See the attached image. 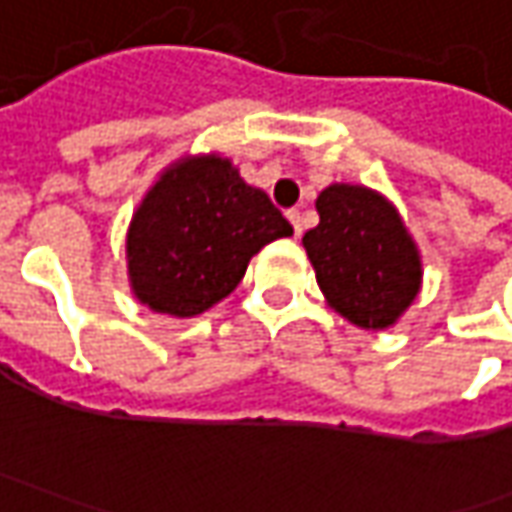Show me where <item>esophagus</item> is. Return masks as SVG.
<instances>
[{"instance_id": "esophagus-1", "label": "esophagus", "mask_w": 512, "mask_h": 512, "mask_svg": "<svg viewBox=\"0 0 512 512\" xmlns=\"http://www.w3.org/2000/svg\"><path fill=\"white\" fill-rule=\"evenodd\" d=\"M287 219H290L293 233H296V239H299V236H302V213H299V210H287Z\"/></svg>"}]
</instances>
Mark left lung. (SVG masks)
<instances>
[{"mask_svg": "<svg viewBox=\"0 0 512 512\" xmlns=\"http://www.w3.org/2000/svg\"><path fill=\"white\" fill-rule=\"evenodd\" d=\"M302 245L327 305L356 327L396 325L422 290V256L399 210L362 185H330Z\"/></svg>", "mask_w": 512, "mask_h": 512, "instance_id": "left-lung-1", "label": "left lung"}]
</instances>
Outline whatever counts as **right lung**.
<instances>
[{"instance_id":"obj_1","label":"right lung","mask_w":512,"mask_h":512,"mask_svg":"<svg viewBox=\"0 0 512 512\" xmlns=\"http://www.w3.org/2000/svg\"><path fill=\"white\" fill-rule=\"evenodd\" d=\"M293 227L233 162L207 153L173 162L128 227L133 296L156 313L190 319L230 296L247 262Z\"/></svg>"}]
</instances>
